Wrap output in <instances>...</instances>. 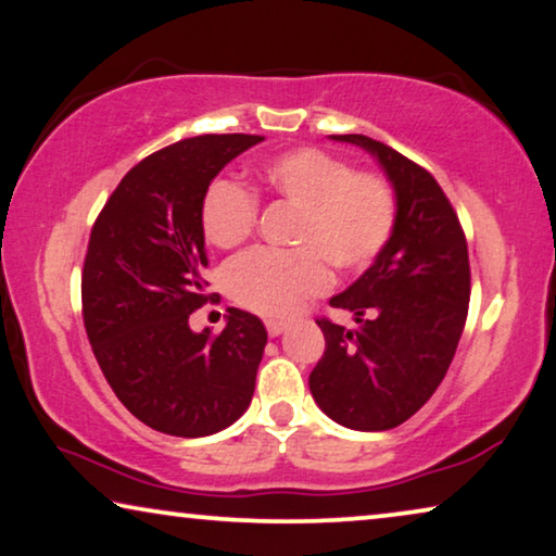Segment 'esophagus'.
<instances>
[{
	"label": "esophagus",
	"instance_id": "obj_1",
	"mask_svg": "<svg viewBox=\"0 0 556 556\" xmlns=\"http://www.w3.org/2000/svg\"><path fill=\"white\" fill-rule=\"evenodd\" d=\"M265 328H268V336L276 338L286 331V324L283 320H265Z\"/></svg>",
	"mask_w": 556,
	"mask_h": 556
}]
</instances>
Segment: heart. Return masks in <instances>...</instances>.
I'll list each match as a JSON object with an SVG mask.
<instances>
[{
    "label": "heart",
    "instance_id": "b5f03b06",
    "mask_svg": "<svg viewBox=\"0 0 556 556\" xmlns=\"http://www.w3.org/2000/svg\"><path fill=\"white\" fill-rule=\"evenodd\" d=\"M255 192L293 207L291 251H251L230 261L223 286L232 301L263 316H286L328 283V265L341 273L366 268L396 220V198L386 178L353 170L318 148L273 155L255 170ZM258 200L230 180H213L200 203V228L211 245L230 251L251 238Z\"/></svg>",
    "mask_w": 556,
    "mask_h": 556
}]
</instances>
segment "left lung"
Segmentation results:
<instances>
[{
    "label": "left lung",
    "mask_w": 556,
    "mask_h": 556,
    "mask_svg": "<svg viewBox=\"0 0 556 556\" xmlns=\"http://www.w3.org/2000/svg\"><path fill=\"white\" fill-rule=\"evenodd\" d=\"M364 148L396 192V220L371 268L333 308L356 328L318 318L326 351L308 386L320 412L356 431H386L412 418L452 366L471 273L466 238L448 198L429 170L366 135H331Z\"/></svg>",
    "instance_id": "left-lung-1"
}]
</instances>
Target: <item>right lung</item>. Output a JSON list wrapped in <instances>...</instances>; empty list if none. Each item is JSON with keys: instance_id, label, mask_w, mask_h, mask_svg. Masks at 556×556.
I'll return each instance as SVG.
<instances>
[{"instance_id": "add662e5", "label": "right lung", "mask_w": 556, "mask_h": 556, "mask_svg": "<svg viewBox=\"0 0 556 556\" xmlns=\"http://www.w3.org/2000/svg\"><path fill=\"white\" fill-rule=\"evenodd\" d=\"M261 135H198L125 175L92 225L83 316L92 353L127 412L150 429L198 439L251 406L265 326L230 308L223 333H192L207 298L200 203L207 185Z\"/></svg>"}]
</instances>
